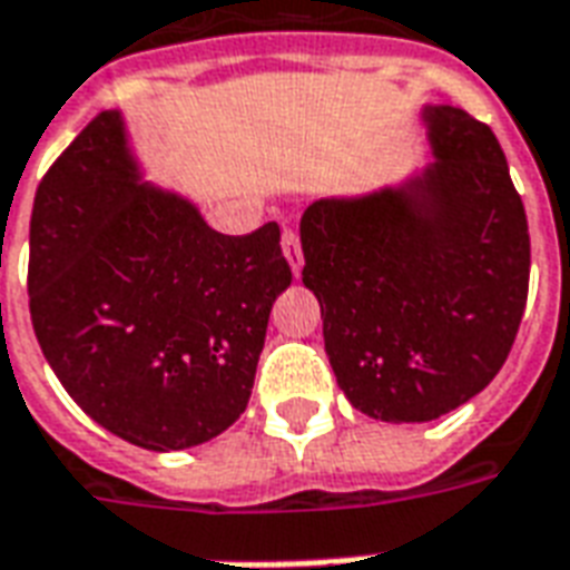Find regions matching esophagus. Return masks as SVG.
I'll return each instance as SVG.
<instances>
[{"mask_svg": "<svg viewBox=\"0 0 570 570\" xmlns=\"http://www.w3.org/2000/svg\"><path fill=\"white\" fill-rule=\"evenodd\" d=\"M281 247H284V256L289 268H293V277L302 274V265H305V256H302V242H298L296 229H286L284 238H281Z\"/></svg>", "mask_w": 570, "mask_h": 570, "instance_id": "1", "label": "esophagus"}]
</instances>
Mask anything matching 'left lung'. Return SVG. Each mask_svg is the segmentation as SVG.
Wrapping results in <instances>:
<instances>
[{
	"mask_svg": "<svg viewBox=\"0 0 570 570\" xmlns=\"http://www.w3.org/2000/svg\"><path fill=\"white\" fill-rule=\"evenodd\" d=\"M423 124L435 163L314 202L298 226L328 365L383 423H429L487 390L529 296V223L499 138L453 105H425Z\"/></svg>",
	"mask_w": 570,
	"mask_h": 570,
	"instance_id": "8db88e82",
	"label": "left lung"
}]
</instances>
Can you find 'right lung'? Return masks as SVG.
Segmentation results:
<instances>
[{"label":"right lung","instance_id":"obj_1","mask_svg":"<svg viewBox=\"0 0 570 570\" xmlns=\"http://www.w3.org/2000/svg\"><path fill=\"white\" fill-rule=\"evenodd\" d=\"M289 281L277 223L210 229L196 202L145 180L120 111L99 114L38 184L36 338L83 414L135 446H199L244 414Z\"/></svg>","mask_w":570,"mask_h":570}]
</instances>
